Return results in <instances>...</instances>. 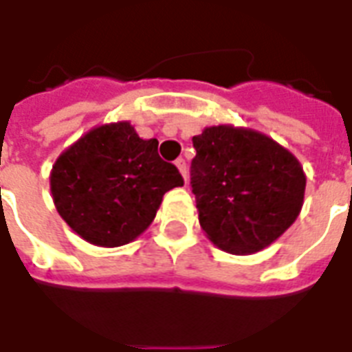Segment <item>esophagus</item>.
I'll use <instances>...</instances> for the list:
<instances>
[{
    "label": "esophagus",
    "mask_w": 352,
    "mask_h": 352,
    "mask_svg": "<svg viewBox=\"0 0 352 352\" xmlns=\"http://www.w3.org/2000/svg\"><path fill=\"white\" fill-rule=\"evenodd\" d=\"M175 166H177V170L181 171V175L184 177V182H186V173H188L186 160H184V159H177L175 160Z\"/></svg>",
    "instance_id": "esophagus-1"
}]
</instances>
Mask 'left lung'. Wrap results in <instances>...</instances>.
<instances>
[{"mask_svg":"<svg viewBox=\"0 0 352 352\" xmlns=\"http://www.w3.org/2000/svg\"><path fill=\"white\" fill-rule=\"evenodd\" d=\"M192 192L199 223L221 250L267 248L301 212L307 177L289 149L265 133L230 124L193 137Z\"/></svg>","mask_w":352,"mask_h":352,"instance_id":"8db88e82","label":"left lung"}]
</instances>
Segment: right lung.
<instances>
[{
  "label": "right lung",
  "instance_id": "add662e5",
  "mask_svg": "<svg viewBox=\"0 0 352 352\" xmlns=\"http://www.w3.org/2000/svg\"><path fill=\"white\" fill-rule=\"evenodd\" d=\"M157 146V138H140L127 120L93 127L52 164L58 214L91 245L115 248L137 239L153 223L164 193L184 184Z\"/></svg>",
  "mask_w": 352,
  "mask_h": 352
}]
</instances>
